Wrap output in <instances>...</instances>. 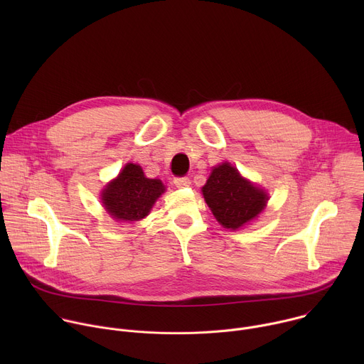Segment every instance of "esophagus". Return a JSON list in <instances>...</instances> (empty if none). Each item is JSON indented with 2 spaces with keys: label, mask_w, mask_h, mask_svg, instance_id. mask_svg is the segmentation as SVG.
<instances>
[{
  "label": "esophagus",
  "mask_w": 364,
  "mask_h": 364,
  "mask_svg": "<svg viewBox=\"0 0 364 364\" xmlns=\"http://www.w3.org/2000/svg\"><path fill=\"white\" fill-rule=\"evenodd\" d=\"M174 186L178 188H184L190 186V178L188 177H177L174 178Z\"/></svg>",
  "instance_id": "esophagus-1"
}]
</instances>
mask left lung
<instances>
[{
    "mask_svg": "<svg viewBox=\"0 0 364 364\" xmlns=\"http://www.w3.org/2000/svg\"><path fill=\"white\" fill-rule=\"evenodd\" d=\"M218 222L226 229H239L264 210L268 196L264 190L245 180L228 163L213 168L201 188Z\"/></svg>",
    "mask_w": 364,
    "mask_h": 364,
    "instance_id": "8db88e82",
    "label": "left lung"
}]
</instances>
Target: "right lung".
<instances>
[{
    "instance_id": "1",
    "label": "right lung",
    "mask_w": 364,
    "mask_h": 364,
    "mask_svg": "<svg viewBox=\"0 0 364 364\" xmlns=\"http://www.w3.org/2000/svg\"><path fill=\"white\" fill-rule=\"evenodd\" d=\"M164 190L160 180L146 178L139 166L129 163L103 190L102 201L115 219L134 222L149 213L152 204Z\"/></svg>"
}]
</instances>
